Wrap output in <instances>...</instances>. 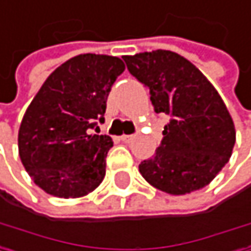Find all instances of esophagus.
Instances as JSON below:
<instances>
[{"instance_id":"34e87169","label":"esophagus","mask_w":251,"mask_h":251,"mask_svg":"<svg viewBox=\"0 0 251 251\" xmlns=\"http://www.w3.org/2000/svg\"><path fill=\"white\" fill-rule=\"evenodd\" d=\"M121 141L126 142V144H128V142L133 141V136H131V134H123V136H121Z\"/></svg>"}]
</instances>
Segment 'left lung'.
<instances>
[{
  "label": "left lung",
  "instance_id": "8db88e82",
  "mask_svg": "<svg viewBox=\"0 0 251 251\" xmlns=\"http://www.w3.org/2000/svg\"><path fill=\"white\" fill-rule=\"evenodd\" d=\"M128 72L150 88L157 114L172 117L155 155L139 172L155 189L179 196L203 189L229 161L235 126L206 76L172 50L123 56Z\"/></svg>",
  "mask_w": 251,
  "mask_h": 251
}]
</instances>
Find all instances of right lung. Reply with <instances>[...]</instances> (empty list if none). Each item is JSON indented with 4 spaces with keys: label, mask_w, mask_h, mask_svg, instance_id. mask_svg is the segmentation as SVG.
Instances as JSON below:
<instances>
[{
    "label": "right lung",
    "mask_w": 251,
    "mask_h": 251,
    "mask_svg": "<svg viewBox=\"0 0 251 251\" xmlns=\"http://www.w3.org/2000/svg\"><path fill=\"white\" fill-rule=\"evenodd\" d=\"M124 70L118 56H73L48 76L26 107L18 133L19 157L48 195L77 199L101 184L114 142L91 128L104 123L109 91Z\"/></svg>",
    "instance_id": "1"
}]
</instances>
